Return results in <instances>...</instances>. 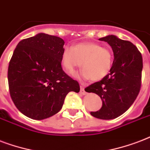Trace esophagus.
I'll return each mask as SVG.
<instances>
[{"instance_id": "1", "label": "esophagus", "mask_w": 150, "mask_h": 150, "mask_svg": "<svg viewBox=\"0 0 150 150\" xmlns=\"http://www.w3.org/2000/svg\"><path fill=\"white\" fill-rule=\"evenodd\" d=\"M80 93L81 94H83V95H85V94H86V92L85 89H84V87L83 86H80Z\"/></svg>"}]
</instances>
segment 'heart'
Masks as SVG:
<instances>
[{
	"instance_id": "b5f03b06",
	"label": "heart",
	"mask_w": 150,
	"mask_h": 150,
	"mask_svg": "<svg viewBox=\"0 0 150 150\" xmlns=\"http://www.w3.org/2000/svg\"><path fill=\"white\" fill-rule=\"evenodd\" d=\"M112 63V50L95 42H81L73 47L66 46L61 54V64L67 74L74 75L76 68L82 66L81 77L92 81H99L107 76Z\"/></svg>"
}]
</instances>
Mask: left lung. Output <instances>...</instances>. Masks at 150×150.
Wrapping results in <instances>:
<instances>
[{
  "label": "left lung",
  "mask_w": 150,
  "mask_h": 150,
  "mask_svg": "<svg viewBox=\"0 0 150 150\" xmlns=\"http://www.w3.org/2000/svg\"><path fill=\"white\" fill-rule=\"evenodd\" d=\"M112 47L114 60L108 75L91 84L85 90L98 94L102 100L100 109L90 115L100 120H112L127 110L139 94L141 87L142 57L131 42L115 35L99 38Z\"/></svg>",
  "instance_id": "8db88e82"
}]
</instances>
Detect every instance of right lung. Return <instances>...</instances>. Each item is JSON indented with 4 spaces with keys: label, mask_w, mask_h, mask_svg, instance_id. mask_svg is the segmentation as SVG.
Segmentation results:
<instances>
[{
    "label": "right lung",
    "mask_w": 150,
    "mask_h": 150,
    "mask_svg": "<svg viewBox=\"0 0 150 150\" xmlns=\"http://www.w3.org/2000/svg\"><path fill=\"white\" fill-rule=\"evenodd\" d=\"M64 41L39 33L20 41L8 65L10 95L16 108L33 120H44L62 108L71 91L79 85L63 71L61 54Z\"/></svg>",
    "instance_id": "right-lung-1"
}]
</instances>
